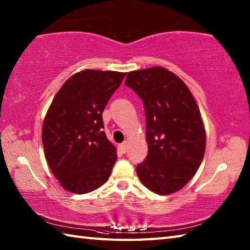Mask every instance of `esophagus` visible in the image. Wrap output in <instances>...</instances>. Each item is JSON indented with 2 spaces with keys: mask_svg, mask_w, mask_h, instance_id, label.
Wrapping results in <instances>:
<instances>
[{
  "mask_svg": "<svg viewBox=\"0 0 250 250\" xmlns=\"http://www.w3.org/2000/svg\"><path fill=\"white\" fill-rule=\"evenodd\" d=\"M118 148H119V150H120L122 153H125L126 150H128V141H125V142L122 143V144H120V145L118 146Z\"/></svg>",
  "mask_w": 250,
  "mask_h": 250,
  "instance_id": "obj_1",
  "label": "esophagus"
}]
</instances>
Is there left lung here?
Segmentation results:
<instances>
[{
	"instance_id": "1",
	"label": "left lung",
	"mask_w": 250,
	"mask_h": 250,
	"mask_svg": "<svg viewBox=\"0 0 250 250\" xmlns=\"http://www.w3.org/2000/svg\"><path fill=\"white\" fill-rule=\"evenodd\" d=\"M125 86L143 100L148 153L136 167L142 184L167 195L185 187L200 167L206 133L199 106L177 75L162 66L129 72Z\"/></svg>"
}]
</instances>
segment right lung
I'll use <instances>...</instances> for the list:
<instances>
[{"label":"right lung","instance_id":"obj_1","mask_svg":"<svg viewBox=\"0 0 250 250\" xmlns=\"http://www.w3.org/2000/svg\"><path fill=\"white\" fill-rule=\"evenodd\" d=\"M126 73L83 70L62 84L42 128L45 158L61 187L83 194L106 183L117 150L103 131L102 114Z\"/></svg>","mask_w":250,"mask_h":250}]
</instances>
